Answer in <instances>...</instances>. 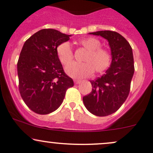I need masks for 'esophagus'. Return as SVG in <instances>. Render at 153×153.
<instances>
[{
    "mask_svg": "<svg viewBox=\"0 0 153 153\" xmlns=\"http://www.w3.org/2000/svg\"><path fill=\"white\" fill-rule=\"evenodd\" d=\"M74 82H75V84H80V83H81L82 81H79V80H75V81H74Z\"/></svg>",
    "mask_w": 153,
    "mask_h": 153,
    "instance_id": "1",
    "label": "esophagus"
}]
</instances>
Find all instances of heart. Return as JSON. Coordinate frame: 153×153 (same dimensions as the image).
<instances>
[{"mask_svg":"<svg viewBox=\"0 0 153 153\" xmlns=\"http://www.w3.org/2000/svg\"><path fill=\"white\" fill-rule=\"evenodd\" d=\"M80 44L88 51L83 62L86 63L72 62L65 67L67 75L73 78H84L89 77L94 70L98 73L105 71L111 63L110 53L100 48V42L95 38H86L80 41ZM58 57L62 64H69L73 59V52L68 42L59 45L56 49Z\"/></svg>","mask_w":153,"mask_h":153,"instance_id":"obj_1","label":"heart"}]
</instances>
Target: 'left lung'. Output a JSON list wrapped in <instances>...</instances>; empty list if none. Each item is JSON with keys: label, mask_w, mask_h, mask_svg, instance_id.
<instances>
[{"label": "left lung", "mask_w": 153, "mask_h": 153, "mask_svg": "<svg viewBox=\"0 0 153 153\" xmlns=\"http://www.w3.org/2000/svg\"><path fill=\"white\" fill-rule=\"evenodd\" d=\"M89 34L100 36L108 42L111 63L100 78L91 81L92 90L83 97L85 107L92 114L105 117L117 111L129 94L134 73L131 46L119 33L100 30Z\"/></svg>", "instance_id": "left-lung-1"}]
</instances>
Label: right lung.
<instances>
[{"instance_id":"obj_1","label":"right lung","mask_w":153,"mask_h":153,"mask_svg":"<svg viewBox=\"0 0 153 153\" xmlns=\"http://www.w3.org/2000/svg\"><path fill=\"white\" fill-rule=\"evenodd\" d=\"M72 35L42 29L25 41L17 62L20 95L39 114H48L62 105L66 91L74 86L64 72L56 49Z\"/></svg>"}]
</instances>
